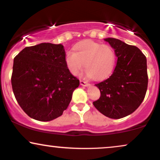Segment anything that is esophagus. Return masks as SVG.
<instances>
[{"label":"esophagus","mask_w":160,"mask_h":160,"mask_svg":"<svg viewBox=\"0 0 160 160\" xmlns=\"http://www.w3.org/2000/svg\"><path fill=\"white\" fill-rule=\"evenodd\" d=\"M80 85L82 86H88L89 85V83L87 81H85V80H80Z\"/></svg>","instance_id":"obj_1"}]
</instances>
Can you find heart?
I'll return each instance as SVG.
<instances>
[{
  "instance_id": "1",
  "label": "heart",
  "mask_w": 160,
  "mask_h": 160,
  "mask_svg": "<svg viewBox=\"0 0 160 160\" xmlns=\"http://www.w3.org/2000/svg\"><path fill=\"white\" fill-rule=\"evenodd\" d=\"M74 51L65 55V64L73 74H78L85 68L86 73L95 80H102L108 77L115 64V53L108 45L87 41L78 44Z\"/></svg>"
}]
</instances>
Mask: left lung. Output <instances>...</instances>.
<instances>
[{
  "label": "left lung",
  "instance_id": "left-lung-1",
  "mask_svg": "<svg viewBox=\"0 0 160 160\" xmlns=\"http://www.w3.org/2000/svg\"><path fill=\"white\" fill-rule=\"evenodd\" d=\"M104 40L115 49L118 59L111 76L95 84L101 97L93 105L105 116L118 119L136 111L145 98L148 83L147 59L136 46L114 38Z\"/></svg>",
  "mask_w": 160,
  "mask_h": 160
}]
</instances>
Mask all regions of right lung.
I'll return each mask as SVG.
<instances>
[{
	"mask_svg": "<svg viewBox=\"0 0 160 160\" xmlns=\"http://www.w3.org/2000/svg\"><path fill=\"white\" fill-rule=\"evenodd\" d=\"M11 83L24 112L49 122L68 108L80 80L67 68L62 45L41 43L26 47L15 57Z\"/></svg>",
	"mask_w": 160,
	"mask_h": 160,
	"instance_id": "right-lung-1",
	"label": "right lung"
}]
</instances>
